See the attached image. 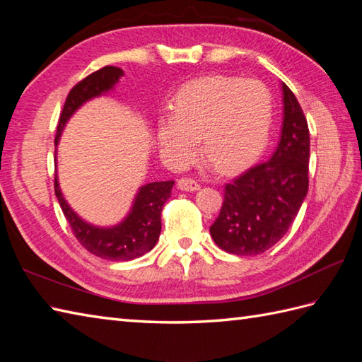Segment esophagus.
Instances as JSON below:
<instances>
[{"instance_id": "obj_1", "label": "esophagus", "mask_w": 362, "mask_h": 362, "mask_svg": "<svg viewBox=\"0 0 362 362\" xmlns=\"http://www.w3.org/2000/svg\"><path fill=\"white\" fill-rule=\"evenodd\" d=\"M177 188L182 191H197L201 185L193 179H187V177H182V179L177 180Z\"/></svg>"}]
</instances>
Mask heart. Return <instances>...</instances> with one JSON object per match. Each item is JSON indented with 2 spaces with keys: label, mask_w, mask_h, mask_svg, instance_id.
I'll return each mask as SVG.
<instances>
[{
  "label": "heart",
  "mask_w": 362,
  "mask_h": 362,
  "mask_svg": "<svg viewBox=\"0 0 362 362\" xmlns=\"http://www.w3.org/2000/svg\"><path fill=\"white\" fill-rule=\"evenodd\" d=\"M174 115L161 117L157 140L166 160L185 166L202 153L219 171L247 165L263 151L272 124V95L263 82L206 76L187 83L174 99Z\"/></svg>",
  "instance_id": "heart-1"
}]
</instances>
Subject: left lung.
Returning <instances> with one entry per match:
<instances>
[{"instance_id":"1","label":"left lung","mask_w":362,"mask_h":362,"mask_svg":"<svg viewBox=\"0 0 362 362\" xmlns=\"http://www.w3.org/2000/svg\"><path fill=\"white\" fill-rule=\"evenodd\" d=\"M279 146L264 163L247 169L224 189L213 241L233 255H258L279 243L308 193L310 130L297 98L286 83Z\"/></svg>"}]
</instances>
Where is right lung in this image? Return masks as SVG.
I'll return each instance as SVG.
<instances>
[{
    "label": "right lung",
    "mask_w": 362,
    "mask_h": 362,
    "mask_svg": "<svg viewBox=\"0 0 362 362\" xmlns=\"http://www.w3.org/2000/svg\"><path fill=\"white\" fill-rule=\"evenodd\" d=\"M122 74L124 73L118 66H104L76 83L68 93L64 110L60 113L56 140H54L56 146L73 113L90 99L110 91L117 86ZM173 185L174 180L146 183L138 189L132 209L119 224L113 227H98L81 219L78 213L71 210L60 191L57 175L54 179V191L59 199L60 209H62L76 240L90 253L110 261L135 259L153 249L161 232V210L168 199L171 197Z\"/></svg>",
    "instance_id": "1"
}]
</instances>
